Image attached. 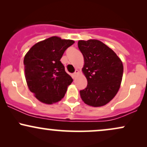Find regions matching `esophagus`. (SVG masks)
<instances>
[{
    "mask_svg": "<svg viewBox=\"0 0 147 147\" xmlns=\"http://www.w3.org/2000/svg\"><path fill=\"white\" fill-rule=\"evenodd\" d=\"M78 74H79V70H76L75 72H74L73 74H72V77H73V78H75V77L76 76H77V75H78Z\"/></svg>",
    "mask_w": 147,
    "mask_h": 147,
    "instance_id": "1",
    "label": "esophagus"
}]
</instances>
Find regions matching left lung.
Segmentation results:
<instances>
[{
    "instance_id": "left-lung-1",
    "label": "left lung",
    "mask_w": 147,
    "mask_h": 147,
    "mask_svg": "<svg viewBox=\"0 0 147 147\" xmlns=\"http://www.w3.org/2000/svg\"><path fill=\"white\" fill-rule=\"evenodd\" d=\"M84 56L82 71L88 85L79 91L88 105L98 107L108 104L119 90L123 76V64L112 49L95 39L78 41Z\"/></svg>"
}]
</instances>
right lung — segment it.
I'll use <instances>...</instances> for the list:
<instances>
[{
    "mask_svg": "<svg viewBox=\"0 0 147 147\" xmlns=\"http://www.w3.org/2000/svg\"><path fill=\"white\" fill-rule=\"evenodd\" d=\"M75 41L52 36L34 45L24 57L25 77L30 90L40 102L60 101L73 79L60 59Z\"/></svg>",
    "mask_w": 147,
    "mask_h": 147,
    "instance_id": "right-lung-1",
    "label": "right lung"
}]
</instances>
